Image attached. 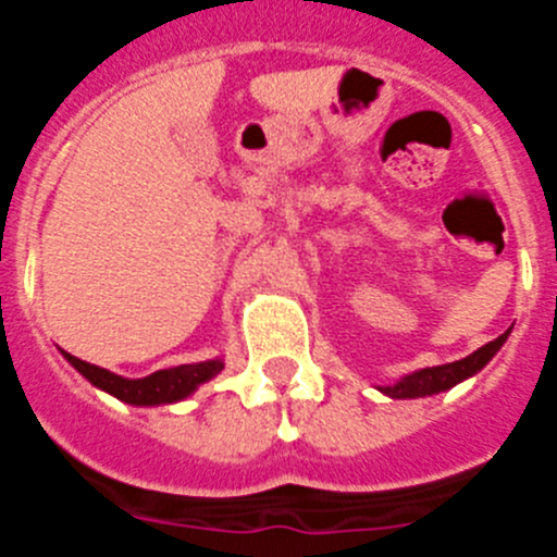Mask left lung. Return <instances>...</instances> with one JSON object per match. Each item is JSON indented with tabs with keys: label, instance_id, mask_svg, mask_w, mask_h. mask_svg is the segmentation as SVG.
Masks as SVG:
<instances>
[{
	"label": "left lung",
	"instance_id": "1",
	"mask_svg": "<svg viewBox=\"0 0 557 557\" xmlns=\"http://www.w3.org/2000/svg\"><path fill=\"white\" fill-rule=\"evenodd\" d=\"M510 332L499 334L496 339L485 343L482 348H476L474 354H469L466 359H457V362H449V366H437V368H424V371H416L410 376H405L401 382H396L393 387H379L382 393H387L391 398H418V396H432V393L449 391L462 379L474 376L480 368H485L491 362L496 351L505 346Z\"/></svg>",
	"mask_w": 557,
	"mask_h": 557
}]
</instances>
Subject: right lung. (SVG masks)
Instances as JSON below:
<instances>
[{
    "label": "right lung",
    "instance_id": "right-lung-1",
    "mask_svg": "<svg viewBox=\"0 0 557 557\" xmlns=\"http://www.w3.org/2000/svg\"><path fill=\"white\" fill-rule=\"evenodd\" d=\"M66 359L75 366V371H81L83 376L91 382L100 391L111 393L125 405L136 407H150V405H172V401H181V398L191 396L203 382H209L211 376H218L223 371V362L220 359H209V362H195V366H178L166 368V371H156L145 379H122L116 373L106 371V368H97L91 362H83V359L66 354Z\"/></svg>",
    "mask_w": 557,
    "mask_h": 557
}]
</instances>
